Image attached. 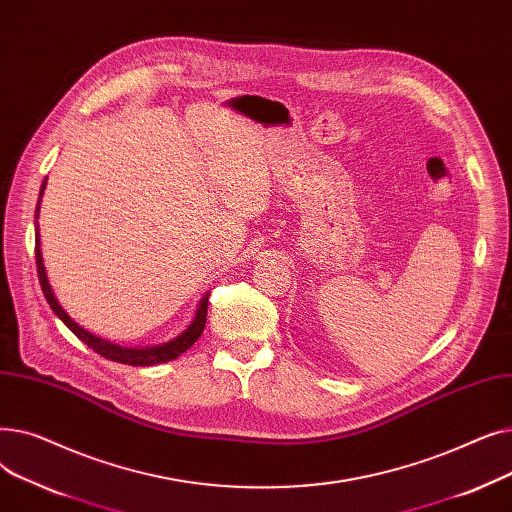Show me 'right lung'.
<instances>
[{"mask_svg":"<svg viewBox=\"0 0 512 512\" xmlns=\"http://www.w3.org/2000/svg\"><path fill=\"white\" fill-rule=\"evenodd\" d=\"M47 180V178H45ZM45 180L41 184V191H39V203H37V211H35V218H39V205H41V197H43V191H45ZM35 259H37V274H39V284H41V290L45 294V299L49 303V307L53 309V313H56L64 324L74 332V336H78L80 340H83L89 348H93V351L105 359L110 361H116V363H124V365H132V367H147V365H159V363H168L172 359H176L178 355L186 353L188 348H191L197 338L203 334V328H205V321H207V301H209V294H205V297L201 299L199 307H197V313L191 321V326H188L182 334H178L174 340L170 342H164V344H157V346H134V348H128V346H120V344H114L110 340L105 338H99L91 332H87L85 328H80L76 321L62 309V305L58 303L56 294H53L51 286H49V280H47V274H45V265H43V257H41V238H39V226L35 228Z\"/></svg>","mask_w":512,"mask_h":512,"instance_id":"obj_1","label":"right lung"}]
</instances>
